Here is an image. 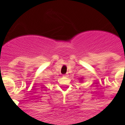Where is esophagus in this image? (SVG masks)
<instances>
[{
	"label": "esophagus",
	"mask_w": 125,
	"mask_h": 125,
	"mask_svg": "<svg viewBox=\"0 0 125 125\" xmlns=\"http://www.w3.org/2000/svg\"><path fill=\"white\" fill-rule=\"evenodd\" d=\"M68 74H65L63 75V77H68Z\"/></svg>",
	"instance_id": "34e87169"
}]
</instances>
